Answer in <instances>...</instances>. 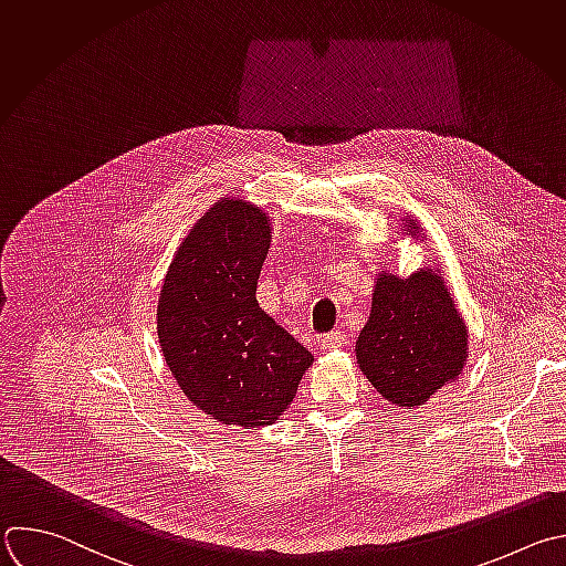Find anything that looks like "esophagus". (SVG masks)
I'll use <instances>...</instances> for the list:
<instances>
[{"label":"esophagus","mask_w":566,"mask_h":566,"mask_svg":"<svg viewBox=\"0 0 566 566\" xmlns=\"http://www.w3.org/2000/svg\"><path fill=\"white\" fill-rule=\"evenodd\" d=\"M317 342H319V348H322V350H333V348L344 346V344H346V337L337 331V333H326V335H322Z\"/></svg>","instance_id":"obj_1"}]
</instances>
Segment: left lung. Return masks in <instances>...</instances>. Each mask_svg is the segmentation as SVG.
Masks as SVG:
<instances>
[{"mask_svg":"<svg viewBox=\"0 0 566 566\" xmlns=\"http://www.w3.org/2000/svg\"><path fill=\"white\" fill-rule=\"evenodd\" d=\"M400 233L424 242L420 220L409 213L400 218ZM355 359L375 391L400 409H420L460 378L469 328L440 266L427 264L407 277L387 266L375 273Z\"/></svg>","mask_w":566,"mask_h":566,"instance_id":"8db88e82","label":"left lung"}]
</instances>
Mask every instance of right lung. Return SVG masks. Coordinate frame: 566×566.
<instances>
[{"label":"right lung","mask_w":566,"mask_h":566,"mask_svg":"<svg viewBox=\"0 0 566 566\" xmlns=\"http://www.w3.org/2000/svg\"><path fill=\"white\" fill-rule=\"evenodd\" d=\"M271 242L264 209L220 198L177 247L157 297V337L172 378L222 424L277 422L313 364L255 300Z\"/></svg>","instance_id":"right-lung-1"}]
</instances>
